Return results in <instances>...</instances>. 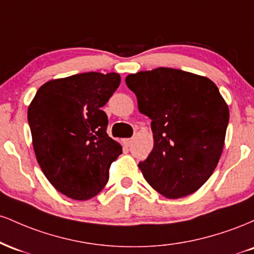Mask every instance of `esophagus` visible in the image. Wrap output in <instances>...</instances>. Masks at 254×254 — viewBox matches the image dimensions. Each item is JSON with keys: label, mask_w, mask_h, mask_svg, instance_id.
Segmentation results:
<instances>
[{"label": "esophagus", "mask_w": 254, "mask_h": 254, "mask_svg": "<svg viewBox=\"0 0 254 254\" xmlns=\"http://www.w3.org/2000/svg\"><path fill=\"white\" fill-rule=\"evenodd\" d=\"M131 142H132V138H125L123 139V143L125 147H129V145L131 144Z\"/></svg>", "instance_id": "obj_1"}]
</instances>
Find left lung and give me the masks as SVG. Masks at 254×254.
<instances>
[{"mask_svg": "<svg viewBox=\"0 0 254 254\" xmlns=\"http://www.w3.org/2000/svg\"><path fill=\"white\" fill-rule=\"evenodd\" d=\"M125 82L151 119L153 150L138 164L144 179L172 199L196 192L216 168L229 122L217 86L172 68L130 74Z\"/></svg>", "mask_w": 254, "mask_h": 254, "instance_id": "1", "label": "left lung"}]
</instances>
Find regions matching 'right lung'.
<instances>
[{"mask_svg": "<svg viewBox=\"0 0 254 254\" xmlns=\"http://www.w3.org/2000/svg\"><path fill=\"white\" fill-rule=\"evenodd\" d=\"M117 72H83L44 83L28 106L37 161L54 188L76 200L90 199L109 182L122 145L106 132L101 107L119 87Z\"/></svg>", "mask_w": 254, "mask_h": 254, "instance_id": "1", "label": "right lung"}]
</instances>
